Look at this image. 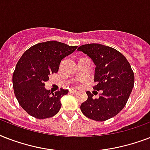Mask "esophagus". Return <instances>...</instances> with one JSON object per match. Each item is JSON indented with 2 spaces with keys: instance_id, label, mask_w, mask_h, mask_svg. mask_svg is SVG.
Listing matches in <instances>:
<instances>
[{
  "instance_id": "obj_1",
  "label": "esophagus",
  "mask_w": 150,
  "mask_h": 150,
  "mask_svg": "<svg viewBox=\"0 0 150 150\" xmlns=\"http://www.w3.org/2000/svg\"><path fill=\"white\" fill-rule=\"evenodd\" d=\"M69 92H70L71 93H77V90L76 89H69Z\"/></svg>"
}]
</instances>
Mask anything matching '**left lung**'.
I'll return each instance as SVG.
<instances>
[{"instance_id":"obj_1","label":"left lung","mask_w":150,"mask_h":150,"mask_svg":"<svg viewBox=\"0 0 150 150\" xmlns=\"http://www.w3.org/2000/svg\"><path fill=\"white\" fill-rule=\"evenodd\" d=\"M79 51L87 54L96 65L93 89L102 90L98 99L86 92L88 99L80 107L88 118L103 121L116 116L128 101L134 87L135 76L126 57L118 50L99 43L80 46Z\"/></svg>"}]
</instances>
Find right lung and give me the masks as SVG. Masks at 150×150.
<instances>
[{"label":"right lung","mask_w":150,"mask_h":150,"mask_svg":"<svg viewBox=\"0 0 150 150\" xmlns=\"http://www.w3.org/2000/svg\"><path fill=\"white\" fill-rule=\"evenodd\" d=\"M77 47L47 41L33 46L22 54L13 73V88L18 103L29 115L45 119L58 113L61 98L68 90L61 89L53 93L45 89V82L57 72L61 60Z\"/></svg>","instance_id":"obj_1"}]
</instances>
